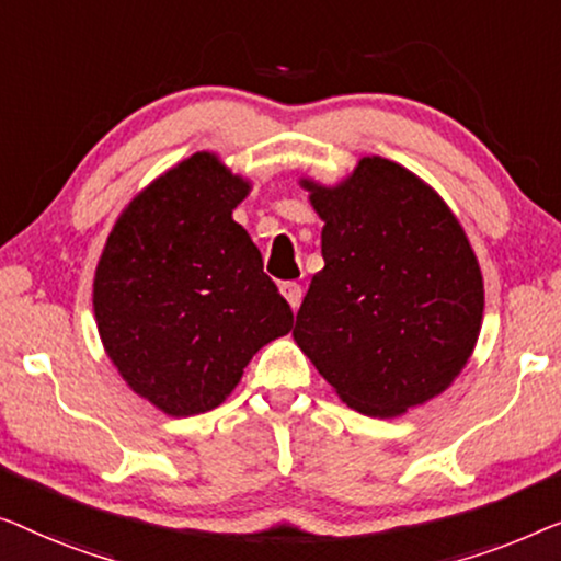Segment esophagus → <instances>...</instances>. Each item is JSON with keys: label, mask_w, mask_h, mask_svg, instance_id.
<instances>
[{"label": "esophagus", "mask_w": 561, "mask_h": 561, "mask_svg": "<svg viewBox=\"0 0 561 561\" xmlns=\"http://www.w3.org/2000/svg\"><path fill=\"white\" fill-rule=\"evenodd\" d=\"M279 289H282V295L287 297L291 310H297V307L302 305V284H299V282H282Z\"/></svg>", "instance_id": "34e87169"}]
</instances>
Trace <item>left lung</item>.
I'll list each match as a JSON object with an SVG mask.
<instances>
[{
	"instance_id": "8db88e82",
	"label": "left lung",
	"mask_w": 561,
	"mask_h": 561,
	"mask_svg": "<svg viewBox=\"0 0 561 561\" xmlns=\"http://www.w3.org/2000/svg\"><path fill=\"white\" fill-rule=\"evenodd\" d=\"M325 266L291 335L345 404L397 416L445 391L476 348L483 277L439 195L397 162L363 157L337 187L302 183Z\"/></svg>"
}]
</instances>
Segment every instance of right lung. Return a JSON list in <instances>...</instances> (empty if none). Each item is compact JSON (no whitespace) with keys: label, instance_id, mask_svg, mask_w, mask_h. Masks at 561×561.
Returning a JSON list of instances; mask_svg holds the SVG:
<instances>
[{"label":"right lung","instance_id":"right-lung-1","mask_svg":"<svg viewBox=\"0 0 561 561\" xmlns=\"http://www.w3.org/2000/svg\"><path fill=\"white\" fill-rule=\"evenodd\" d=\"M247 193L216 154H193L129 203L96 266L108 358L172 416L216 409L254 353L291 330V307L231 216Z\"/></svg>","mask_w":561,"mask_h":561}]
</instances>
